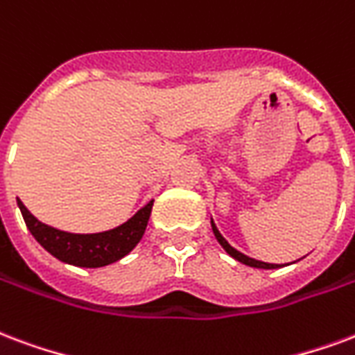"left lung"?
<instances>
[{
	"label": "left lung",
	"mask_w": 355,
	"mask_h": 355,
	"mask_svg": "<svg viewBox=\"0 0 355 355\" xmlns=\"http://www.w3.org/2000/svg\"><path fill=\"white\" fill-rule=\"evenodd\" d=\"M211 225H212V231H214V237H216V241L220 244H222V248H224L227 254H230L231 258L237 259V261H241V263L248 265V267H256V269H278V267H282V265L278 263H265V261H259V259H254V258H248V256H244L243 252H239L237 248H233L227 241H225L224 237H222V233L218 231L216 224L212 222L211 218Z\"/></svg>",
	"instance_id": "obj_1"
}]
</instances>
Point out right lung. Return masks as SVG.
Segmentation results:
<instances>
[{
	"mask_svg": "<svg viewBox=\"0 0 355 355\" xmlns=\"http://www.w3.org/2000/svg\"><path fill=\"white\" fill-rule=\"evenodd\" d=\"M17 203L28 230L44 250L64 263L96 269L122 259L137 246L148 224L154 199L139 209L128 222L101 233H69L56 230L39 222L20 199H17Z\"/></svg>",
	"mask_w": 355,
	"mask_h": 355,
	"instance_id": "add662e5",
	"label": "right lung"
}]
</instances>
